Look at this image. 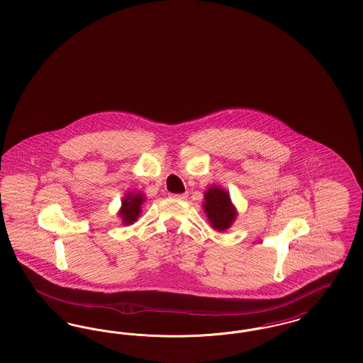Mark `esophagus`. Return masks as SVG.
I'll return each instance as SVG.
<instances>
[{"label": "esophagus", "instance_id": "obj_1", "mask_svg": "<svg viewBox=\"0 0 363 363\" xmlns=\"http://www.w3.org/2000/svg\"><path fill=\"white\" fill-rule=\"evenodd\" d=\"M173 197H174V199H178V200H185V199H186V194H185V193H181V194H173Z\"/></svg>", "mask_w": 363, "mask_h": 363}]
</instances>
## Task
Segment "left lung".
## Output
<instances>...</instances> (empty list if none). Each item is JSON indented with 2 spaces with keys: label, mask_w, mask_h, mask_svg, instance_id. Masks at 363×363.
<instances>
[{
  "label": "left lung",
  "mask_w": 363,
  "mask_h": 363,
  "mask_svg": "<svg viewBox=\"0 0 363 363\" xmlns=\"http://www.w3.org/2000/svg\"><path fill=\"white\" fill-rule=\"evenodd\" d=\"M203 209L212 223V227L218 231L227 230L236 218V212L228 193L218 186H212L205 193Z\"/></svg>",
  "instance_id": "8db88e82"
}]
</instances>
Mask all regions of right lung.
Wrapping results in <instances>:
<instances>
[{
    "label": "right lung",
    "mask_w": 363,
    "mask_h": 363,
    "mask_svg": "<svg viewBox=\"0 0 363 363\" xmlns=\"http://www.w3.org/2000/svg\"><path fill=\"white\" fill-rule=\"evenodd\" d=\"M143 203V194H127L123 200V208L120 211V216L124 224H132L140 213V206Z\"/></svg>",
    "instance_id": "add662e5"
}]
</instances>
